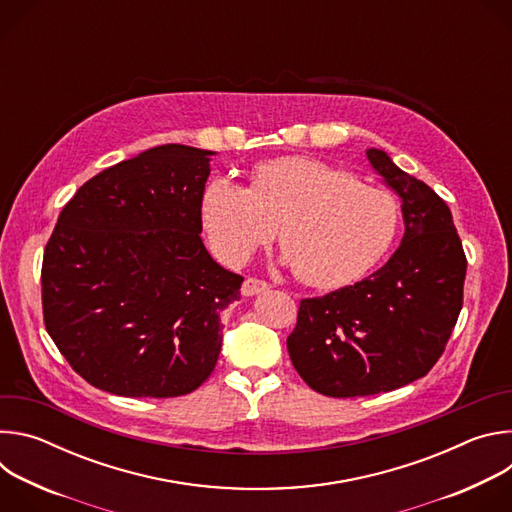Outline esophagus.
<instances>
[{
  "instance_id": "obj_1",
  "label": "esophagus",
  "mask_w": 512,
  "mask_h": 512,
  "mask_svg": "<svg viewBox=\"0 0 512 512\" xmlns=\"http://www.w3.org/2000/svg\"><path fill=\"white\" fill-rule=\"evenodd\" d=\"M267 289H269V285H267L265 281L255 279V277H247V279L243 281L241 294H243V296H247V298H251V296H259V294H263V291H267Z\"/></svg>"
}]
</instances>
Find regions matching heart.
I'll return each mask as SVG.
<instances>
[{
  "mask_svg": "<svg viewBox=\"0 0 512 512\" xmlns=\"http://www.w3.org/2000/svg\"><path fill=\"white\" fill-rule=\"evenodd\" d=\"M245 188L212 178L200 198L202 225L214 255L243 265L277 225L281 259L300 281L320 289L367 275L389 251L399 227L395 198L360 184L350 172L306 156L259 162Z\"/></svg>",
  "mask_w": 512,
  "mask_h": 512,
  "instance_id": "1",
  "label": "heart"
}]
</instances>
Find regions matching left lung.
<instances>
[{
    "mask_svg": "<svg viewBox=\"0 0 512 512\" xmlns=\"http://www.w3.org/2000/svg\"><path fill=\"white\" fill-rule=\"evenodd\" d=\"M367 160L401 200V245L362 281L302 300L287 338L300 377L328 397L377 395L421 379L462 310L466 257L448 204L387 152L369 148Z\"/></svg>",
    "mask_w": 512,
    "mask_h": 512,
    "instance_id": "obj_1",
    "label": "left lung"
}]
</instances>
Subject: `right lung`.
Listing matches in <instances>:
<instances>
[{"label":"right lung","instance_id":"1","mask_svg":"<svg viewBox=\"0 0 512 512\" xmlns=\"http://www.w3.org/2000/svg\"><path fill=\"white\" fill-rule=\"evenodd\" d=\"M214 152L166 143L85 182L42 263L44 324L87 383L121 397H178L221 352V312L243 277L204 247L200 198Z\"/></svg>","mask_w":512,"mask_h":512}]
</instances>
